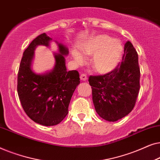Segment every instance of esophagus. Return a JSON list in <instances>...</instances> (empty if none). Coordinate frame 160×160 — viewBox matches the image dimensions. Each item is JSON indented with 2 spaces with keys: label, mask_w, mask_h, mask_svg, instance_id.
<instances>
[{
  "label": "esophagus",
  "mask_w": 160,
  "mask_h": 160,
  "mask_svg": "<svg viewBox=\"0 0 160 160\" xmlns=\"http://www.w3.org/2000/svg\"><path fill=\"white\" fill-rule=\"evenodd\" d=\"M80 79L83 81V82H86V81H87V76L85 74H82L80 76Z\"/></svg>",
  "instance_id": "esophagus-1"
}]
</instances>
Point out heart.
Masks as SVG:
<instances>
[{
	"instance_id": "b5f03b06",
	"label": "heart",
	"mask_w": 160,
	"mask_h": 160,
	"mask_svg": "<svg viewBox=\"0 0 160 160\" xmlns=\"http://www.w3.org/2000/svg\"><path fill=\"white\" fill-rule=\"evenodd\" d=\"M82 54L91 56L92 68L98 73L105 74L113 71L122 59L123 47L119 39L112 38L106 35H98L84 41L80 45ZM72 56L78 63L84 59L76 49L72 50Z\"/></svg>"
}]
</instances>
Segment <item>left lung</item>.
Here are the masks:
<instances>
[{"label":"left lung","mask_w":160,"mask_h":160,"mask_svg":"<svg viewBox=\"0 0 160 160\" xmlns=\"http://www.w3.org/2000/svg\"><path fill=\"white\" fill-rule=\"evenodd\" d=\"M124 52L122 62L115 70L89 78L96 112L108 122L118 121L129 114L139 92L138 55L130 41L124 44Z\"/></svg>","instance_id":"obj_1"}]
</instances>
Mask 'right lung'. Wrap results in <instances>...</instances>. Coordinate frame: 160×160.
<instances>
[{"mask_svg":"<svg viewBox=\"0 0 160 160\" xmlns=\"http://www.w3.org/2000/svg\"><path fill=\"white\" fill-rule=\"evenodd\" d=\"M52 41L58 47V52L54 53L55 66L49 72L37 74L32 70L34 50L38 45L50 47ZM68 53L66 46L46 33L36 37L24 52L17 77V92L26 114L36 123L56 125L68 113L72 95L80 84L78 72L67 71L65 57Z\"/></svg>","mask_w":160,"mask_h":160,"instance_id":"right-lung-1","label":"right lung"}]
</instances>
